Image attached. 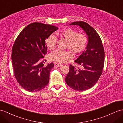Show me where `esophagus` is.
<instances>
[{"mask_svg": "<svg viewBox=\"0 0 123 123\" xmlns=\"http://www.w3.org/2000/svg\"><path fill=\"white\" fill-rule=\"evenodd\" d=\"M55 65L57 67H61V66H62V64L60 63H55Z\"/></svg>", "mask_w": 123, "mask_h": 123, "instance_id": "obj_1", "label": "esophagus"}]
</instances>
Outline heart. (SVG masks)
<instances>
[{
    "label": "heart",
    "instance_id": "1",
    "mask_svg": "<svg viewBox=\"0 0 123 123\" xmlns=\"http://www.w3.org/2000/svg\"><path fill=\"white\" fill-rule=\"evenodd\" d=\"M59 36L67 41L66 48L75 55H79L86 49L88 43V38L84 33H78V31L71 28H68L60 31ZM56 38L51 35L46 40L45 44L47 48L52 51L55 48ZM70 51L57 50L49 55L51 61L58 63H63L73 58V53Z\"/></svg>",
    "mask_w": 123,
    "mask_h": 123
}]
</instances>
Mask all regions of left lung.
Returning a JSON list of instances; mask_svg holds the SVG:
<instances>
[{"mask_svg": "<svg viewBox=\"0 0 123 123\" xmlns=\"http://www.w3.org/2000/svg\"><path fill=\"white\" fill-rule=\"evenodd\" d=\"M70 25H79L88 37L86 50L74 61L81 68L70 64L65 78L67 85L78 91H85L93 87L102 75L104 65V49L98 33L87 23L80 21Z\"/></svg>", "mask_w": 123, "mask_h": 123, "instance_id": "8db88e82", "label": "left lung"}]
</instances>
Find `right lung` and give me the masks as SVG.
Wrapping results in <instances>:
<instances>
[{
	"mask_svg": "<svg viewBox=\"0 0 123 123\" xmlns=\"http://www.w3.org/2000/svg\"><path fill=\"white\" fill-rule=\"evenodd\" d=\"M58 29L55 25L33 22L17 37L12 48L13 74L20 86L28 92L42 90L48 84L53 63L47 60L45 40Z\"/></svg>",
	"mask_w": 123,
	"mask_h": 123,
	"instance_id": "obj_1",
	"label": "right lung"
}]
</instances>
